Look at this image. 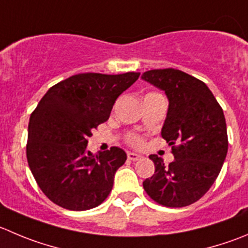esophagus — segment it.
Segmentation results:
<instances>
[{
	"label": "esophagus",
	"mask_w": 248,
	"mask_h": 248,
	"mask_svg": "<svg viewBox=\"0 0 248 248\" xmlns=\"http://www.w3.org/2000/svg\"><path fill=\"white\" fill-rule=\"evenodd\" d=\"M140 158H141V155H138V153L128 152V159H130V161H139Z\"/></svg>",
	"instance_id": "esophagus-1"
}]
</instances>
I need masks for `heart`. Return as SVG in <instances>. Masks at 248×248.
<instances>
[{
	"label": "heart",
	"instance_id": "1",
	"mask_svg": "<svg viewBox=\"0 0 248 248\" xmlns=\"http://www.w3.org/2000/svg\"><path fill=\"white\" fill-rule=\"evenodd\" d=\"M129 143L133 146H140L141 143H142V140H141L139 136H135V135H130L129 136Z\"/></svg>",
	"mask_w": 248,
	"mask_h": 248
}]
</instances>
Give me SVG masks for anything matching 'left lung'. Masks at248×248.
Wrapping results in <instances>:
<instances>
[{
	"label": "left lung",
	"mask_w": 248,
	"mask_h": 248,
	"mask_svg": "<svg viewBox=\"0 0 248 248\" xmlns=\"http://www.w3.org/2000/svg\"><path fill=\"white\" fill-rule=\"evenodd\" d=\"M141 78L168 97L161 134L174 155L169 166L157 155H150L155 170L143 181V188L162 206H188L211 188L225 161L228 134L223 109L203 81L181 70L153 69Z\"/></svg>",
	"instance_id": "8db88e82"
}]
</instances>
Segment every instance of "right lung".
<instances>
[{"mask_svg":"<svg viewBox=\"0 0 248 248\" xmlns=\"http://www.w3.org/2000/svg\"><path fill=\"white\" fill-rule=\"evenodd\" d=\"M139 77L134 72L82 73L53 85L41 98L30 115L27 158L37 185L53 203L86 211L107 199L126 153L112 147L95 155L87 151V140Z\"/></svg>","mask_w":248,"mask_h":248,"instance_id":"right-lung-1","label":"right lung"}]
</instances>
